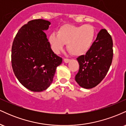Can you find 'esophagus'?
<instances>
[{
	"instance_id": "obj_1",
	"label": "esophagus",
	"mask_w": 126,
	"mask_h": 126,
	"mask_svg": "<svg viewBox=\"0 0 126 126\" xmlns=\"http://www.w3.org/2000/svg\"><path fill=\"white\" fill-rule=\"evenodd\" d=\"M70 59H64V62L66 63L70 62Z\"/></svg>"
}]
</instances>
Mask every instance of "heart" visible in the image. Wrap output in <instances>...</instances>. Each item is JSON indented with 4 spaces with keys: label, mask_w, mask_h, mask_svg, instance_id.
<instances>
[{
    "label": "heart",
    "mask_w": 126,
    "mask_h": 126,
    "mask_svg": "<svg viewBox=\"0 0 126 126\" xmlns=\"http://www.w3.org/2000/svg\"><path fill=\"white\" fill-rule=\"evenodd\" d=\"M95 35L94 28L89 24L65 25L59 28L57 34L52 33L49 37V42L55 53H59L64 44H66V48L70 54L79 56L89 50Z\"/></svg>",
    "instance_id": "heart-1"
}]
</instances>
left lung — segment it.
Here are the masks:
<instances>
[{"mask_svg":"<svg viewBox=\"0 0 126 126\" xmlns=\"http://www.w3.org/2000/svg\"><path fill=\"white\" fill-rule=\"evenodd\" d=\"M112 38L108 31L101 30L86 54L77 58L79 69L75 80L79 86L91 89L103 80L112 63Z\"/></svg>","mask_w":126,"mask_h":126,"instance_id":"obj_1","label":"left lung"}]
</instances>
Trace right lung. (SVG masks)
Instances as JSON below:
<instances>
[{"instance_id": "right-lung-1", "label": "right lung", "mask_w": 126, "mask_h": 126, "mask_svg": "<svg viewBox=\"0 0 126 126\" xmlns=\"http://www.w3.org/2000/svg\"><path fill=\"white\" fill-rule=\"evenodd\" d=\"M51 23L38 19L19 29L12 46L13 71L20 83L34 92L47 89L53 80L62 58L51 50L45 30Z\"/></svg>"}]
</instances>
